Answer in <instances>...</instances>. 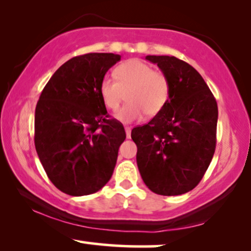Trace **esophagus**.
<instances>
[{
  "label": "esophagus",
  "instance_id": "esophagus-1",
  "mask_svg": "<svg viewBox=\"0 0 251 251\" xmlns=\"http://www.w3.org/2000/svg\"><path fill=\"white\" fill-rule=\"evenodd\" d=\"M125 132H126V138L127 139L131 138V127H125Z\"/></svg>",
  "mask_w": 251,
  "mask_h": 251
}]
</instances>
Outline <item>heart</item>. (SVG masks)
Returning <instances> with one entry per match:
<instances>
[{
	"label": "heart",
	"instance_id": "heart-1",
	"mask_svg": "<svg viewBox=\"0 0 251 251\" xmlns=\"http://www.w3.org/2000/svg\"><path fill=\"white\" fill-rule=\"evenodd\" d=\"M115 78L104 76L100 83V95L109 110L116 111L127 92L126 103L115 115L123 124L142 119L146 113L153 116L168 103L170 81L164 73L152 70L140 59H129L115 70Z\"/></svg>",
	"mask_w": 251,
	"mask_h": 251
}]
</instances>
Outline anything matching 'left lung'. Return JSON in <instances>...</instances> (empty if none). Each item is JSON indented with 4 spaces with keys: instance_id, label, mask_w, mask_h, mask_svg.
<instances>
[{
    "instance_id": "left-lung-1",
    "label": "left lung",
    "mask_w": 251,
    "mask_h": 251,
    "mask_svg": "<svg viewBox=\"0 0 251 251\" xmlns=\"http://www.w3.org/2000/svg\"><path fill=\"white\" fill-rule=\"evenodd\" d=\"M170 81L164 108L132 129L143 182L164 196L181 195L201 181L215 153L218 106L204 79L175 56H146Z\"/></svg>"
}]
</instances>
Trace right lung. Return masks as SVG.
Masks as SVG:
<instances>
[{
	"mask_svg": "<svg viewBox=\"0 0 251 251\" xmlns=\"http://www.w3.org/2000/svg\"><path fill=\"white\" fill-rule=\"evenodd\" d=\"M120 55L91 52L65 62L43 88L35 108L34 143L53 185L71 196L96 193L111 178L122 123L110 119L100 83Z\"/></svg>",
	"mask_w": 251,
	"mask_h": 251,
	"instance_id": "add662e5",
	"label": "right lung"
}]
</instances>
